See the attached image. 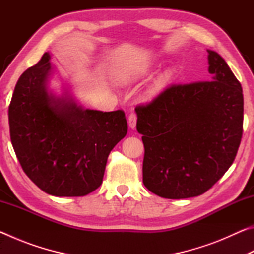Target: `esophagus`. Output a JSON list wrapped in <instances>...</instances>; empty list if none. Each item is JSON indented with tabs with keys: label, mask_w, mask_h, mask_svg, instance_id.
<instances>
[{
	"label": "esophagus",
	"mask_w": 254,
	"mask_h": 254,
	"mask_svg": "<svg viewBox=\"0 0 254 254\" xmlns=\"http://www.w3.org/2000/svg\"><path fill=\"white\" fill-rule=\"evenodd\" d=\"M136 120H137V117L135 113H131L130 115H128V118H127L128 127H130L131 128H134L136 126Z\"/></svg>",
	"instance_id": "esophagus-1"
}]
</instances>
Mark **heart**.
Segmentation results:
<instances>
[{
    "instance_id": "b5f03b06",
    "label": "heart",
    "mask_w": 254,
    "mask_h": 254,
    "mask_svg": "<svg viewBox=\"0 0 254 254\" xmlns=\"http://www.w3.org/2000/svg\"><path fill=\"white\" fill-rule=\"evenodd\" d=\"M170 75H171V74H170V71H168V72H166V75L162 77V79L160 80V83H159V84H162V83H163V81H166L167 79H168V78H169V77H170Z\"/></svg>"
}]
</instances>
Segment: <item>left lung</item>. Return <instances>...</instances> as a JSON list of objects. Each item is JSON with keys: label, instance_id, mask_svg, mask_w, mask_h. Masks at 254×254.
I'll return each mask as SVG.
<instances>
[{"label": "left lung", "instance_id": "8db88e82", "mask_svg": "<svg viewBox=\"0 0 254 254\" xmlns=\"http://www.w3.org/2000/svg\"><path fill=\"white\" fill-rule=\"evenodd\" d=\"M213 80L171 84L135 107L144 145L143 184L163 198L199 196L212 188L238 153L243 94L225 60L208 50Z\"/></svg>", "mask_w": 254, "mask_h": 254}]
</instances>
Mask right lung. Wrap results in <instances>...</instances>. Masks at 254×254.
Masks as SVG:
<instances>
[{"instance_id": "add662e5", "label": "right lung", "mask_w": 254, "mask_h": 254, "mask_svg": "<svg viewBox=\"0 0 254 254\" xmlns=\"http://www.w3.org/2000/svg\"><path fill=\"white\" fill-rule=\"evenodd\" d=\"M45 53L20 76L8 105L11 142L25 175L49 195L81 197L101 186L107 158L127 132L122 110H83L46 89Z\"/></svg>"}]
</instances>
